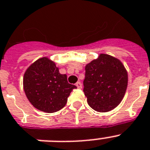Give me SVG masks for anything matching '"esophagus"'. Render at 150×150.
<instances>
[{
  "instance_id": "obj_1",
  "label": "esophagus",
  "mask_w": 150,
  "mask_h": 150,
  "mask_svg": "<svg viewBox=\"0 0 150 150\" xmlns=\"http://www.w3.org/2000/svg\"><path fill=\"white\" fill-rule=\"evenodd\" d=\"M76 86L78 89H81L82 88V83H80V82H77V83H76Z\"/></svg>"
}]
</instances>
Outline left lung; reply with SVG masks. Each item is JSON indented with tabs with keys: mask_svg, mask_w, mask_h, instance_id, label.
Listing matches in <instances>:
<instances>
[{
	"mask_svg": "<svg viewBox=\"0 0 150 150\" xmlns=\"http://www.w3.org/2000/svg\"><path fill=\"white\" fill-rule=\"evenodd\" d=\"M83 92L91 108L107 112L116 108L125 96L127 73L122 63L112 56L101 54L85 67Z\"/></svg>",
	"mask_w": 150,
	"mask_h": 150,
	"instance_id": "1",
	"label": "left lung"
}]
</instances>
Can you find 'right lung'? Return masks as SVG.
<instances>
[{"mask_svg": "<svg viewBox=\"0 0 150 150\" xmlns=\"http://www.w3.org/2000/svg\"><path fill=\"white\" fill-rule=\"evenodd\" d=\"M25 96L35 108L54 113L65 106L67 98L76 86L67 82L66 74H61L55 64L47 57L34 62L24 74Z\"/></svg>", "mask_w": 150, "mask_h": 150, "instance_id": "add662e5", "label": "right lung"}]
</instances>
